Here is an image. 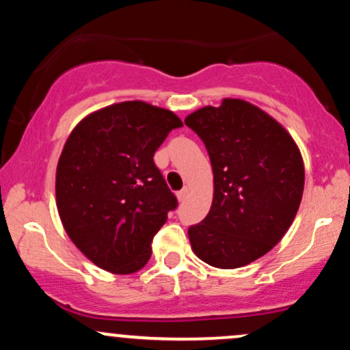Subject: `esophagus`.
I'll list each match as a JSON object with an SVG mask.
<instances>
[{"label":"esophagus","mask_w":350,"mask_h":350,"mask_svg":"<svg viewBox=\"0 0 350 350\" xmlns=\"http://www.w3.org/2000/svg\"><path fill=\"white\" fill-rule=\"evenodd\" d=\"M187 196H189V189L184 187L183 191L178 192V200H179V202H184V200L187 199Z\"/></svg>","instance_id":"obj_1"}]
</instances>
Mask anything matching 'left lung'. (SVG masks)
Wrapping results in <instances>:
<instances>
[{
  "instance_id": "1",
  "label": "left lung",
  "mask_w": 350,
  "mask_h": 350,
  "mask_svg": "<svg viewBox=\"0 0 350 350\" xmlns=\"http://www.w3.org/2000/svg\"><path fill=\"white\" fill-rule=\"evenodd\" d=\"M184 123L206 144L214 172L211 211L187 230L192 252L224 270L255 262L283 239L299 208L304 164L295 139L240 98L199 108Z\"/></svg>"
}]
</instances>
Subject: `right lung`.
<instances>
[{"label": "right lung", "instance_id": "right-lung-1", "mask_svg": "<svg viewBox=\"0 0 350 350\" xmlns=\"http://www.w3.org/2000/svg\"><path fill=\"white\" fill-rule=\"evenodd\" d=\"M179 126L171 110L135 100L94 111L72 130L55 202L67 235L97 267L130 275L150 260L152 237L178 207L152 156Z\"/></svg>", "mask_w": 350, "mask_h": 350}]
</instances>
